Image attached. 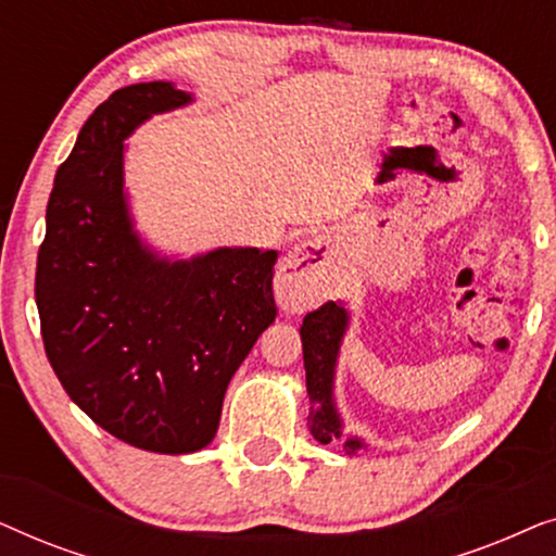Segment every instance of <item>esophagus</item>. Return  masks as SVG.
I'll use <instances>...</instances> for the list:
<instances>
[{"label":"esophagus","mask_w":556,"mask_h":556,"mask_svg":"<svg viewBox=\"0 0 556 556\" xmlns=\"http://www.w3.org/2000/svg\"><path fill=\"white\" fill-rule=\"evenodd\" d=\"M331 253V240L326 235H314L299 242L291 253L280 257L276 273V293L283 303H308L324 291L326 261Z\"/></svg>","instance_id":"1"}]
</instances>
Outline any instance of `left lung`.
Wrapping results in <instances>:
<instances>
[{
  "label": "left lung",
  "instance_id": "1",
  "mask_svg": "<svg viewBox=\"0 0 556 556\" xmlns=\"http://www.w3.org/2000/svg\"><path fill=\"white\" fill-rule=\"evenodd\" d=\"M352 314L341 301H329L303 318L301 344L311 402L308 430L321 445L341 443L346 455L367 451V440L344 432V417L337 407V364Z\"/></svg>",
  "mask_w": 556,
  "mask_h": 556
}]
</instances>
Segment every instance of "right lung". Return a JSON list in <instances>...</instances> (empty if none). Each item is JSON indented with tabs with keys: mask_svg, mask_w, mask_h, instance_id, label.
Here are the masks:
<instances>
[{
	"mask_svg": "<svg viewBox=\"0 0 556 556\" xmlns=\"http://www.w3.org/2000/svg\"><path fill=\"white\" fill-rule=\"evenodd\" d=\"M192 101L154 80L98 105L55 174L35 276L45 352L67 397L113 438L164 455L212 443L227 384L276 321V250L172 257L136 230L124 141Z\"/></svg>",
	"mask_w": 556,
	"mask_h": 556,
	"instance_id": "1",
	"label": "right lung"
}]
</instances>
